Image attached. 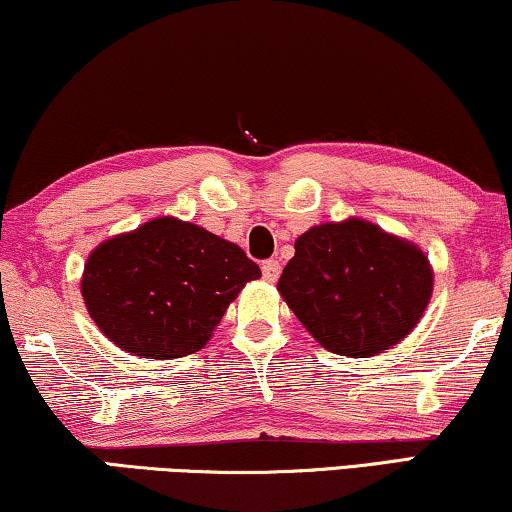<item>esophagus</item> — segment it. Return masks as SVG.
<instances>
[{"label":"esophagus","instance_id":"esophagus-1","mask_svg":"<svg viewBox=\"0 0 512 512\" xmlns=\"http://www.w3.org/2000/svg\"><path fill=\"white\" fill-rule=\"evenodd\" d=\"M262 276L266 283H276L280 276V264L276 262V259H266V262L262 264Z\"/></svg>","mask_w":512,"mask_h":512}]
</instances>
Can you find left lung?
<instances>
[{
  "label": "left lung",
  "instance_id": "1",
  "mask_svg": "<svg viewBox=\"0 0 512 512\" xmlns=\"http://www.w3.org/2000/svg\"><path fill=\"white\" fill-rule=\"evenodd\" d=\"M429 259L364 220L327 222L294 243L278 290L315 341L343 357L399 343L429 304Z\"/></svg>",
  "mask_w": 512,
  "mask_h": 512
}]
</instances>
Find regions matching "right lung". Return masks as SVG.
Instances as JSON below:
<instances>
[{
    "mask_svg": "<svg viewBox=\"0 0 512 512\" xmlns=\"http://www.w3.org/2000/svg\"><path fill=\"white\" fill-rule=\"evenodd\" d=\"M259 266L236 243L176 218L104 241L83 273L85 306L106 338L146 359L201 350Z\"/></svg>",
    "mask_w": 512,
    "mask_h": 512,
    "instance_id": "1",
    "label": "right lung"
}]
</instances>
